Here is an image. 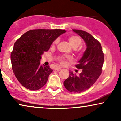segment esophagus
Returning a JSON list of instances; mask_svg holds the SVG:
<instances>
[{"mask_svg": "<svg viewBox=\"0 0 121 121\" xmlns=\"http://www.w3.org/2000/svg\"><path fill=\"white\" fill-rule=\"evenodd\" d=\"M54 69H55L56 70H58V71H59V70H60L61 68H59V67H56L55 68H54Z\"/></svg>", "mask_w": 121, "mask_h": 121, "instance_id": "obj_1", "label": "esophagus"}]
</instances>
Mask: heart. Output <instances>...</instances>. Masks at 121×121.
Wrapping results in <instances>:
<instances>
[{
  "instance_id": "b5f03b06",
  "label": "heart",
  "mask_w": 121,
  "mask_h": 121,
  "mask_svg": "<svg viewBox=\"0 0 121 121\" xmlns=\"http://www.w3.org/2000/svg\"><path fill=\"white\" fill-rule=\"evenodd\" d=\"M58 39H56L55 41L53 42V44H57L58 42ZM69 44H70L71 46L73 47L74 48H76L78 47L80 45L81 43H82V39H80V38L78 37L77 36H70V37L68 39ZM79 54H82V52L81 51H79L78 52ZM58 60L59 61V62L62 65H64V64H65L66 63V60H70V57H68V56H60V57H59L58 58Z\"/></svg>"
}]
</instances>
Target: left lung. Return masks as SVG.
<instances>
[{
  "mask_svg": "<svg viewBox=\"0 0 121 121\" xmlns=\"http://www.w3.org/2000/svg\"><path fill=\"white\" fill-rule=\"evenodd\" d=\"M85 41L87 48L79 63L75 65L82 72L77 75L72 72L63 82L64 86L71 92L85 91L92 86L102 73L104 54L100 42L91 35L80 30H73Z\"/></svg>",
  "mask_w": 121,
  "mask_h": 121,
  "instance_id": "1",
  "label": "left lung"
}]
</instances>
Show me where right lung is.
<instances>
[{"label":"right lung","mask_w":121,"mask_h":121,"mask_svg":"<svg viewBox=\"0 0 121 121\" xmlns=\"http://www.w3.org/2000/svg\"><path fill=\"white\" fill-rule=\"evenodd\" d=\"M65 32L60 29L32 30L16 41L11 53V65L15 75L23 86L37 90L46 84L53 70L49 65H40L41 55Z\"/></svg>","instance_id":"right-lung-1"}]
</instances>
